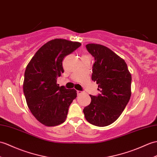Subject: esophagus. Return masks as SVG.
Wrapping results in <instances>:
<instances>
[{"mask_svg": "<svg viewBox=\"0 0 157 157\" xmlns=\"http://www.w3.org/2000/svg\"><path fill=\"white\" fill-rule=\"evenodd\" d=\"M82 93V92H81V91H79V90H78L77 91V94H78V95H79V94H81Z\"/></svg>", "mask_w": 157, "mask_h": 157, "instance_id": "34e87169", "label": "esophagus"}]
</instances>
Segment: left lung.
<instances>
[{"label":"left lung","instance_id":"1","mask_svg":"<svg viewBox=\"0 0 157 157\" xmlns=\"http://www.w3.org/2000/svg\"><path fill=\"white\" fill-rule=\"evenodd\" d=\"M86 48L95 58L92 79L101 94L90 95L92 101L83 113L92 124L106 126L119 118L128 103L132 76L125 61L107 47L89 43Z\"/></svg>","mask_w":157,"mask_h":157}]
</instances>
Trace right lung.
Instances as JSON below:
<instances>
[{"mask_svg":"<svg viewBox=\"0 0 157 157\" xmlns=\"http://www.w3.org/2000/svg\"><path fill=\"white\" fill-rule=\"evenodd\" d=\"M82 44L55 39L46 43L29 61L25 71L23 92L29 110L47 126L65 121L69 107L77 91L58 86L57 78L64 72L62 61Z\"/></svg>","mask_w":157,"mask_h":157,"instance_id":"add662e5","label":"right lung"}]
</instances>
